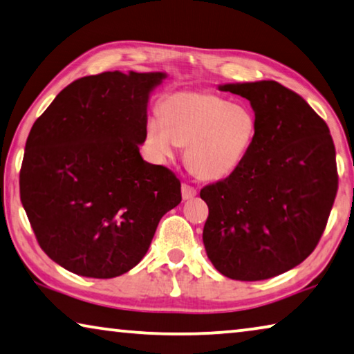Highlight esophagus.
<instances>
[{"instance_id": "1", "label": "esophagus", "mask_w": 354, "mask_h": 354, "mask_svg": "<svg viewBox=\"0 0 354 354\" xmlns=\"http://www.w3.org/2000/svg\"><path fill=\"white\" fill-rule=\"evenodd\" d=\"M181 194H183V198H184V200L194 198L195 195H197V189H195L194 186H190V184H187V183H183Z\"/></svg>"}]
</instances>
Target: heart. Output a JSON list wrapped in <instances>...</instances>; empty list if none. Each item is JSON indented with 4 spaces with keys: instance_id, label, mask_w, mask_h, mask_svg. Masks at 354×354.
Wrapping results in <instances>:
<instances>
[{
    "instance_id": "obj_1",
    "label": "heart",
    "mask_w": 354,
    "mask_h": 354,
    "mask_svg": "<svg viewBox=\"0 0 354 354\" xmlns=\"http://www.w3.org/2000/svg\"><path fill=\"white\" fill-rule=\"evenodd\" d=\"M257 116L248 105L230 104L212 93L183 91L160 105L147 122V142L159 159L187 147L186 162L201 178L221 179L236 170L254 145Z\"/></svg>"
}]
</instances>
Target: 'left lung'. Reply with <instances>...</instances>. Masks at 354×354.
<instances>
[{
  "label": "left lung",
  "mask_w": 354,
  "mask_h": 354,
  "mask_svg": "<svg viewBox=\"0 0 354 354\" xmlns=\"http://www.w3.org/2000/svg\"><path fill=\"white\" fill-rule=\"evenodd\" d=\"M250 100L258 129L232 175L200 190L207 258L225 277L265 280L315 250L339 189L335 147L322 116L272 80L223 85Z\"/></svg>",
  "instance_id": "obj_1"
}]
</instances>
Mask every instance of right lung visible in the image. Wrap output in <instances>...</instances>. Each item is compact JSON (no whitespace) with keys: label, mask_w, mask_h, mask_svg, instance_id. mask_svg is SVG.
I'll use <instances>...</instances> for the list:
<instances>
[{"label":"right lung","mask_w":354,"mask_h":354,"mask_svg":"<svg viewBox=\"0 0 354 354\" xmlns=\"http://www.w3.org/2000/svg\"><path fill=\"white\" fill-rule=\"evenodd\" d=\"M165 74L102 72L67 85L26 138L20 200L41 249L78 276L138 265L181 201L170 168L142 159L151 89Z\"/></svg>","instance_id":"add662e5"}]
</instances>
